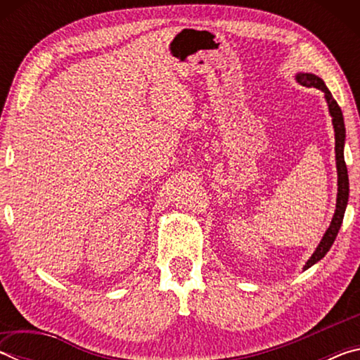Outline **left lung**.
<instances>
[{
	"label": "left lung",
	"mask_w": 360,
	"mask_h": 360,
	"mask_svg": "<svg viewBox=\"0 0 360 360\" xmlns=\"http://www.w3.org/2000/svg\"><path fill=\"white\" fill-rule=\"evenodd\" d=\"M295 79L302 85H304V87H316V89H319L321 92H324L327 106H328V112H330V115H332V124H333V130H335V160H337V173H338L337 210H335L332 222H330V225H328V229L324 233V236H322L319 246L316 248V251L313 252L311 257L308 259V262L303 266V270H308L309 266L318 264V262L324 257V255L328 252V249L332 248L335 238H337L338 230L341 227V222H343V217H345L346 205H348L349 179H348V168H346V163H345V150H343L345 139H346L345 120H343V112H341L338 103L335 101V98L330 94V90L327 89L324 81H322V79L316 75H311V72H298Z\"/></svg>",
	"instance_id": "1"
}]
</instances>
